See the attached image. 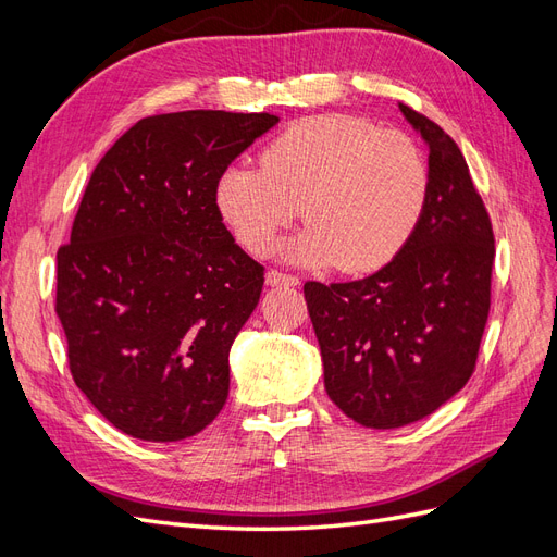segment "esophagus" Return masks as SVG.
Masks as SVG:
<instances>
[{"label": "esophagus", "mask_w": 557, "mask_h": 557, "mask_svg": "<svg viewBox=\"0 0 557 557\" xmlns=\"http://www.w3.org/2000/svg\"><path fill=\"white\" fill-rule=\"evenodd\" d=\"M264 281H267V285H272V288H276V285H299L297 276L278 272V269H269Z\"/></svg>", "instance_id": "34e87169"}]
</instances>
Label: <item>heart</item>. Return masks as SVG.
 Instances as JSON below:
<instances>
[{
  "instance_id": "heart-1",
  "label": "heart",
  "mask_w": 557,
  "mask_h": 557,
  "mask_svg": "<svg viewBox=\"0 0 557 557\" xmlns=\"http://www.w3.org/2000/svg\"><path fill=\"white\" fill-rule=\"evenodd\" d=\"M428 190V160L409 134L330 113L283 129L262 150L260 170L230 166L218 178L215 205L250 252H264L301 209L309 227L285 256L362 274L411 239Z\"/></svg>"
}]
</instances>
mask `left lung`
Instances as JSON below:
<instances>
[{
  "mask_svg": "<svg viewBox=\"0 0 557 557\" xmlns=\"http://www.w3.org/2000/svg\"><path fill=\"white\" fill-rule=\"evenodd\" d=\"M430 146L423 215L397 256L348 283H305L330 399L356 423L393 430L430 416L474 374L491 311V215L448 134L399 104Z\"/></svg>",
  "mask_w": 557,
  "mask_h": 557,
  "instance_id": "obj_1",
  "label": "left lung"
}]
</instances>
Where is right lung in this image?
<instances>
[{"instance_id":"1","label":"right lung","mask_w":557,"mask_h":557,"mask_svg":"<svg viewBox=\"0 0 557 557\" xmlns=\"http://www.w3.org/2000/svg\"><path fill=\"white\" fill-rule=\"evenodd\" d=\"M276 123L230 111L141 117L83 193L58 250L55 313L74 383L134 440H185L225 407L230 348L264 267L234 244L215 185Z\"/></svg>"}]
</instances>
